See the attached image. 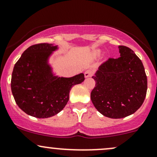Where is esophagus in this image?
Returning a JSON list of instances; mask_svg holds the SVG:
<instances>
[{
  "label": "esophagus",
  "instance_id": "esophagus-1",
  "mask_svg": "<svg viewBox=\"0 0 157 157\" xmlns=\"http://www.w3.org/2000/svg\"><path fill=\"white\" fill-rule=\"evenodd\" d=\"M93 71H92V70H86L84 73V76L86 78H87V77H91V76L93 75Z\"/></svg>",
  "mask_w": 157,
  "mask_h": 157
}]
</instances>
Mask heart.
I'll return each mask as SVG.
<instances>
[{
    "instance_id": "obj_1",
    "label": "heart",
    "mask_w": 157,
    "mask_h": 157,
    "mask_svg": "<svg viewBox=\"0 0 157 157\" xmlns=\"http://www.w3.org/2000/svg\"><path fill=\"white\" fill-rule=\"evenodd\" d=\"M99 53H100V51H99V50H97V51H96V52H95V54H96V55H99Z\"/></svg>"
}]
</instances>
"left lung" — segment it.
Instances as JSON below:
<instances>
[{"label": "left lung", "mask_w": 157, "mask_h": 157, "mask_svg": "<svg viewBox=\"0 0 157 157\" xmlns=\"http://www.w3.org/2000/svg\"><path fill=\"white\" fill-rule=\"evenodd\" d=\"M120 57L109 58L92 78L96 86L90 98L104 116L121 118L134 114L143 104L147 79L143 63L131 48L118 46Z\"/></svg>", "instance_id": "1"}]
</instances>
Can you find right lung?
I'll return each mask as SVG.
<instances>
[{
    "instance_id": "add662e5",
    "label": "right lung",
    "mask_w": 157,
    "mask_h": 157,
    "mask_svg": "<svg viewBox=\"0 0 157 157\" xmlns=\"http://www.w3.org/2000/svg\"><path fill=\"white\" fill-rule=\"evenodd\" d=\"M58 49L54 44L32 45L14 65L11 90L16 103L27 115L38 118L57 115L68 102L71 88L84 80L83 73L71 77L54 73L49 58Z\"/></svg>"
}]
</instances>
